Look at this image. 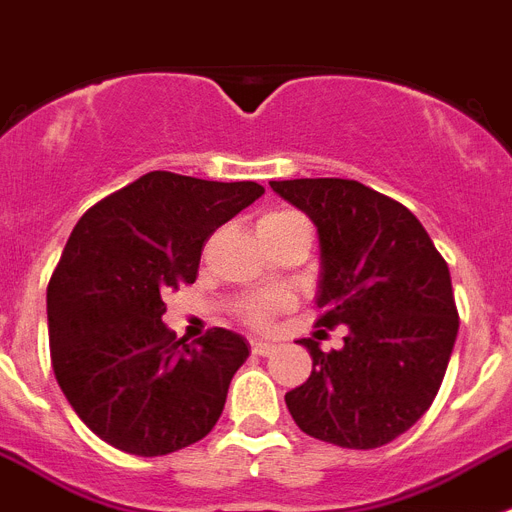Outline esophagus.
I'll return each mask as SVG.
<instances>
[{
    "label": "esophagus",
    "mask_w": 512,
    "mask_h": 512,
    "mask_svg": "<svg viewBox=\"0 0 512 512\" xmlns=\"http://www.w3.org/2000/svg\"><path fill=\"white\" fill-rule=\"evenodd\" d=\"M249 346H252V354H260V356H268L270 351L276 349L270 341H260V338H255V341H249Z\"/></svg>",
    "instance_id": "obj_1"
}]
</instances>
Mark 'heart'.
<instances>
[{"instance_id": "1", "label": "heart", "mask_w": 512, "mask_h": 512, "mask_svg": "<svg viewBox=\"0 0 512 512\" xmlns=\"http://www.w3.org/2000/svg\"><path fill=\"white\" fill-rule=\"evenodd\" d=\"M304 221L299 213L294 210H270L265 213L260 221H257V234H263V231H273L281 229V226H289V223ZM291 304V296L283 294V291H270V294H257L244 299L242 307H239V315H242L244 322H249L252 328H265L276 312L286 309Z\"/></svg>"}]
</instances>
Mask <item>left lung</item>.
<instances>
[{
  "label": "left lung",
  "instance_id": "obj_1",
  "mask_svg": "<svg viewBox=\"0 0 512 512\" xmlns=\"http://www.w3.org/2000/svg\"><path fill=\"white\" fill-rule=\"evenodd\" d=\"M273 192L320 234L317 325H346L343 349L302 338L312 375L286 393L309 437L372 450L432 406L458 336L448 263L419 218L354 179H286ZM325 333V330H317Z\"/></svg>",
  "mask_w": 512,
  "mask_h": 512
}]
</instances>
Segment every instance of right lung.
<instances>
[{"instance_id":"obj_1","label":"right lung","mask_w":512,"mask_h":512,"mask_svg":"<svg viewBox=\"0 0 512 512\" xmlns=\"http://www.w3.org/2000/svg\"><path fill=\"white\" fill-rule=\"evenodd\" d=\"M263 192L150 171L77 221L46 289L51 367L103 442L153 458L216 427L249 343L226 328L176 341L163 296L195 283L210 234Z\"/></svg>"}]
</instances>
